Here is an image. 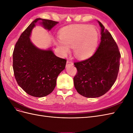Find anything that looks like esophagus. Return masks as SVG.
Wrapping results in <instances>:
<instances>
[{
  "label": "esophagus",
  "instance_id": "esophagus-1",
  "mask_svg": "<svg viewBox=\"0 0 133 133\" xmlns=\"http://www.w3.org/2000/svg\"><path fill=\"white\" fill-rule=\"evenodd\" d=\"M73 65V63L71 61H69V60H68V61L66 62V66L68 67L69 66H72Z\"/></svg>",
  "mask_w": 133,
  "mask_h": 133
}]
</instances>
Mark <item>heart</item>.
<instances>
[{
    "mask_svg": "<svg viewBox=\"0 0 133 133\" xmlns=\"http://www.w3.org/2000/svg\"><path fill=\"white\" fill-rule=\"evenodd\" d=\"M57 46L65 55L73 48L76 58L84 60L94 54L98 42V33L92 26L76 25L64 28L59 33Z\"/></svg>",
    "mask_w": 133,
    "mask_h": 133,
    "instance_id": "heart-1",
    "label": "heart"
}]
</instances>
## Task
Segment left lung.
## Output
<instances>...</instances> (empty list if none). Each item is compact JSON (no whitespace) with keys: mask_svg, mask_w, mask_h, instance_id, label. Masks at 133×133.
I'll return each mask as SVG.
<instances>
[{"mask_svg":"<svg viewBox=\"0 0 133 133\" xmlns=\"http://www.w3.org/2000/svg\"><path fill=\"white\" fill-rule=\"evenodd\" d=\"M101 28L100 43L90 58L74 63L77 73L74 78L75 89L87 98L105 94L117 78L120 53L111 34L98 21Z\"/></svg>","mask_w":133,"mask_h":133,"instance_id":"obj_1","label":"left lung"}]
</instances>
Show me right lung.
I'll return each mask as SVG.
<instances>
[{"label":"right lung","mask_w":133,"mask_h":133,"mask_svg":"<svg viewBox=\"0 0 133 133\" xmlns=\"http://www.w3.org/2000/svg\"><path fill=\"white\" fill-rule=\"evenodd\" d=\"M37 23L50 31L58 22L42 18L35 19L15 44L13 67L20 87L29 95L41 98L53 91L58 76L65 69L66 60L57 57L51 48L42 49L31 42V31Z\"/></svg>","instance_id":"add662e5"}]
</instances>
